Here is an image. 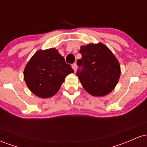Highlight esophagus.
I'll return each mask as SVG.
<instances>
[{
    "instance_id": "34e87169",
    "label": "esophagus",
    "mask_w": 147,
    "mask_h": 147,
    "mask_svg": "<svg viewBox=\"0 0 147 147\" xmlns=\"http://www.w3.org/2000/svg\"><path fill=\"white\" fill-rule=\"evenodd\" d=\"M72 68H73V70H75V71H76V70H77V63H75L72 64Z\"/></svg>"
}]
</instances>
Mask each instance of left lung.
<instances>
[{
  "mask_svg": "<svg viewBox=\"0 0 147 147\" xmlns=\"http://www.w3.org/2000/svg\"><path fill=\"white\" fill-rule=\"evenodd\" d=\"M82 58L76 72L84 88L93 96H104L117 85L120 76L119 62L105 45L88 44L81 47Z\"/></svg>",
  "mask_w": 147,
  "mask_h": 147,
  "instance_id": "obj_1",
  "label": "left lung"
}]
</instances>
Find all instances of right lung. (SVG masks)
<instances>
[{
  "instance_id": "1",
  "label": "right lung",
  "mask_w": 147,
  "mask_h": 147,
  "mask_svg": "<svg viewBox=\"0 0 147 147\" xmlns=\"http://www.w3.org/2000/svg\"><path fill=\"white\" fill-rule=\"evenodd\" d=\"M74 70L55 48L39 50L25 66L24 79L34 95L41 98L55 95L64 79Z\"/></svg>"
}]
</instances>
